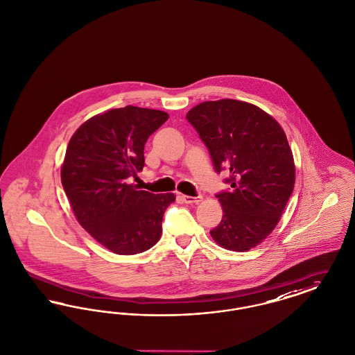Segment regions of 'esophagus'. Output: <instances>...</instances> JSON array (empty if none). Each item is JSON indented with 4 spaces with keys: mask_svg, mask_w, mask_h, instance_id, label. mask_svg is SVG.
I'll list each match as a JSON object with an SVG mask.
<instances>
[{
    "mask_svg": "<svg viewBox=\"0 0 355 355\" xmlns=\"http://www.w3.org/2000/svg\"><path fill=\"white\" fill-rule=\"evenodd\" d=\"M201 196H196V198H193V196H187V195H182V200L184 201L185 204H198V202H200Z\"/></svg>",
    "mask_w": 355,
    "mask_h": 355,
    "instance_id": "34e87169",
    "label": "esophagus"
}]
</instances>
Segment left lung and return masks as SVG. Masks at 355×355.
Listing matches in <instances>:
<instances>
[{
  "label": "left lung",
  "mask_w": 355,
  "mask_h": 355,
  "mask_svg": "<svg viewBox=\"0 0 355 355\" xmlns=\"http://www.w3.org/2000/svg\"><path fill=\"white\" fill-rule=\"evenodd\" d=\"M187 121L207 146L230 191L217 193L223 218L211 231L220 247L247 252L276 228L295 180L293 154L281 125L261 108L234 99L202 102Z\"/></svg>",
  "instance_id": "8db88e82"
}]
</instances>
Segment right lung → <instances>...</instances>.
Instances as JSON below:
<instances>
[{"label": "right lung", "instance_id": "1", "mask_svg": "<svg viewBox=\"0 0 355 355\" xmlns=\"http://www.w3.org/2000/svg\"><path fill=\"white\" fill-rule=\"evenodd\" d=\"M168 119L151 108L108 110L82 124L70 139L61 180L78 223L116 254H137L159 241L173 193L138 191L130 179L144 167V144Z\"/></svg>", "mask_w": 355, "mask_h": 355}]
</instances>
